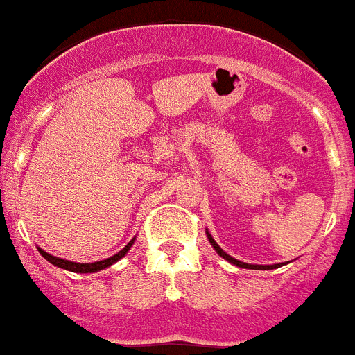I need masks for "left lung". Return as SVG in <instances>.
Here are the masks:
<instances>
[{
  "mask_svg": "<svg viewBox=\"0 0 355 355\" xmlns=\"http://www.w3.org/2000/svg\"><path fill=\"white\" fill-rule=\"evenodd\" d=\"M206 234H208L209 243H211L213 249H215L216 252H218V256H222V258H224L225 261H229V263H233V265L240 266V268H254V270H259V268H263V270H270V268H277V265H249V263L238 261V259L231 258V256H229V254H225L224 250H222L220 247H218V243H216V241L213 240V236H211V234H209V231H206Z\"/></svg>",
  "mask_w": 355,
  "mask_h": 355,
  "instance_id": "8db88e82",
  "label": "left lung"
}]
</instances>
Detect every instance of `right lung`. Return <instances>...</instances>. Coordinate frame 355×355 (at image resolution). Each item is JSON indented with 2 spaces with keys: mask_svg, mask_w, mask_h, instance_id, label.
<instances>
[{
  "mask_svg": "<svg viewBox=\"0 0 355 355\" xmlns=\"http://www.w3.org/2000/svg\"><path fill=\"white\" fill-rule=\"evenodd\" d=\"M133 240L128 243L126 247L122 250H119L117 254H114L112 258H106L103 259V261H96V263H74V261H69V259H62V258H55V256H51V254H48L46 250L39 249V252L42 254L44 259H48L51 265L58 266V268H64V270H69V272H74V274H94V272H99V270H105V268H108L110 265H114V263H117L119 259H122L124 256L128 254V250L131 249V245H133Z\"/></svg>",
  "mask_w": 355,
  "mask_h": 355,
  "instance_id": "add662e5",
  "label": "right lung"
}]
</instances>
